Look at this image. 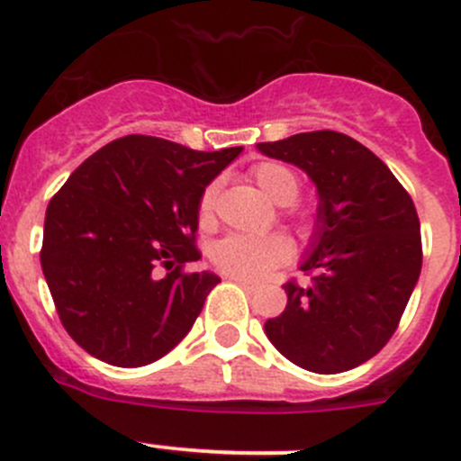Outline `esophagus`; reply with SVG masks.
<instances>
[{
    "label": "esophagus",
    "mask_w": 461,
    "mask_h": 461,
    "mask_svg": "<svg viewBox=\"0 0 461 461\" xmlns=\"http://www.w3.org/2000/svg\"><path fill=\"white\" fill-rule=\"evenodd\" d=\"M227 278H231V281H234V283H239V285L243 287V290H248V292H257L258 290L257 283L248 281V278H239V276H227Z\"/></svg>",
    "instance_id": "1"
}]
</instances>
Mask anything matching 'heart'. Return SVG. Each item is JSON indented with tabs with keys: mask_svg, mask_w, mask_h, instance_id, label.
<instances>
[{
	"mask_svg": "<svg viewBox=\"0 0 461 461\" xmlns=\"http://www.w3.org/2000/svg\"><path fill=\"white\" fill-rule=\"evenodd\" d=\"M252 180L257 183L260 192L276 204L294 201L301 187L299 176L290 167L281 165V162H260L252 169ZM213 201H216V187L209 185L203 192L201 204H198V216H201L203 222L212 221ZM287 257H290V243L278 234H234L218 240L212 249L213 263L225 274L239 278H260Z\"/></svg>",
	"mask_w": 461,
	"mask_h": 461,
	"instance_id": "b5f03b06",
	"label": "heart"
}]
</instances>
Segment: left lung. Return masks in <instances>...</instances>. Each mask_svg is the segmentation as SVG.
I'll list each match as a JSON object with an SVG mask.
<instances>
[{
	"label": "left lung",
	"instance_id": "obj_1",
	"mask_svg": "<svg viewBox=\"0 0 461 461\" xmlns=\"http://www.w3.org/2000/svg\"><path fill=\"white\" fill-rule=\"evenodd\" d=\"M257 149L305 171L319 198L299 265L314 276L308 287L287 283L285 310L265 321V334L310 373L357 368L388 343L420 281L415 204L393 171L346 133H296Z\"/></svg>",
	"mask_w": 461,
	"mask_h": 461
}]
</instances>
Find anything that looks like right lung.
Instances as JSON below:
<instances>
[{
	"instance_id": "1",
	"label": "right lung",
	"mask_w": 461,
	"mask_h": 461,
	"mask_svg": "<svg viewBox=\"0 0 461 461\" xmlns=\"http://www.w3.org/2000/svg\"><path fill=\"white\" fill-rule=\"evenodd\" d=\"M243 147L194 151L153 136H127L86 158L50 198L41 272L62 325L91 357L138 368L174 350L221 276L183 274L198 204ZM158 264L176 270L158 277Z\"/></svg>"
}]
</instances>
